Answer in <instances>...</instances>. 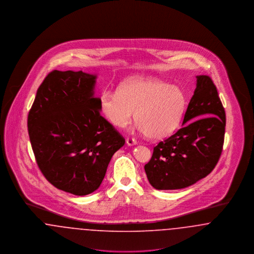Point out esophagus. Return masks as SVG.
I'll list each match as a JSON object with an SVG mask.
<instances>
[{
  "label": "esophagus",
  "mask_w": 254,
  "mask_h": 254,
  "mask_svg": "<svg viewBox=\"0 0 254 254\" xmlns=\"http://www.w3.org/2000/svg\"><path fill=\"white\" fill-rule=\"evenodd\" d=\"M126 143H127V145L130 146V145H136V144H137V141H136L135 139H133V138H127Z\"/></svg>",
  "instance_id": "obj_1"
}]
</instances>
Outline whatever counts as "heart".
<instances>
[{
	"label": "heart",
	"mask_w": 254,
	"mask_h": 254,
	"mask_svg": "<svg viewBox=\"0 0 254 254\" xmlns=\"http://www.w3.org/2000/svg\"><path fill=\"white\" fill-rule=\"evenodd\" d=\"M188 99L181 87L155 78L134 77L123 82L118 91L105 90L99 98L103 116L124 128L134 119L147 138L163 139L179 126Z\"/></svg>",
	"instance_id": "obj_1"
}]
</instances>
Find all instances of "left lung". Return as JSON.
Masks as SVG:
<instances>
[{"label": "left lung", "instance_id": "left-lung-1", "mask_svg": "<svg viewBox=\"0 0 254 254\" xmlns=\"http://www.w3.org/2000/svg\"><path fill=\"white\" fill-rule=\"evenodd\" d=\"M182 126L153 148L145 166L148 182L156 190L190 187L208 175L219 161L226 113L210 77L196 76V88Z\"/></svg>", "mask_w": 254, "mask_h": 254}]
</instances>
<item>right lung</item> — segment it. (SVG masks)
<instances>
[{"instance_id": "right-lung-1", "label": "right lung", "mask_w": 254, "mask_h": 254, "mask_svg": "<svg viewBox=\"0 0 254 254\" xmlns=\"http://www.w3.org/2000/svg\"><path fill=\"white\" fill-rule=\"evenodd\" d=\"M97 75L53 70L37 90L27 129L37 164L47 180L68 193L98 190L125 139L101 116Z\"/></svg>"}]
</instances>
